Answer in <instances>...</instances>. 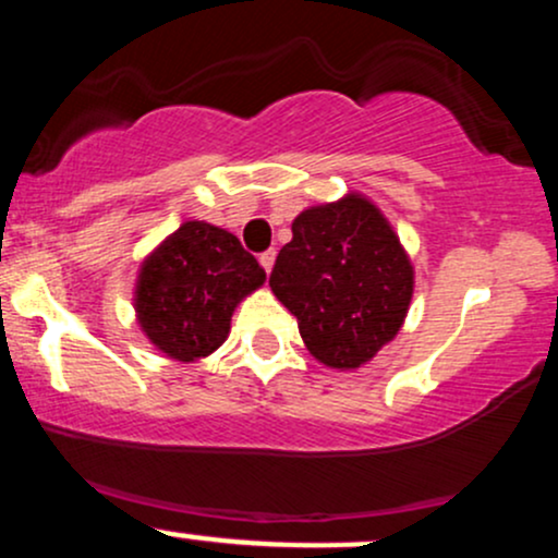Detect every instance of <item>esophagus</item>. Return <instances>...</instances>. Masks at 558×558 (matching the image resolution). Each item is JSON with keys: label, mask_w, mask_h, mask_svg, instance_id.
Listing matches in <instances>:
<instances>
[{"label": "esophagus", "mask_w": 558, "mask_h": 558, "mask_svg": "<svg viewBox=\"0 0 558 558\" xmlns=\"http://www.w3.org/2000/svg\"><path fill=\"white\" fill-rule=\"evenodd\" d=\"M259 265L265 267V272L272 270V265H275V252H272V248H270V252H262L259 254Z\"/></svg>", "instance_id": "esophagus-1"}]
</instances>
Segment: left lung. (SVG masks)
Returning <instances> with one entry per match:
<instances>
[{"instance_id": "8db88e82", "label": "left lung", "mask_w": 558, "mask_h": 558, "mask_svg": "<svg viewBox=\"0 0 558 558\" xmlns=\"http://www.w3.org/2000/svg\"><path fill=\"white\" fill-rule=\"evenodd\" d=\"M291 230L270 272L272 293L299 319L312 356L360 367L399 332L412 265L380 209L362 196L306 209Z\"/></svg>"}]
</instances>
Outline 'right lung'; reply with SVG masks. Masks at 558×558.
Returning <instances> with one entry per match:
<instances>
[{
	"label": "right lung",
	"mask_w": 558,
	"mask_h": 558,
	"mask_svg": "<svg viewBox=\"0 0 558 558\" xmlns=\"http://www.w3.org/2000/svg\"><path fill=\"white\" fill-rule=\"evenodd\" d=\"M262 283L265 270L233 233L183 222L141 267L138 323L170 360H202L228 338L235 304Z\"/></svg>",
	"instance_id": "1"
}]
</instances>
